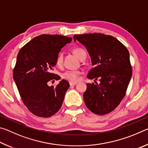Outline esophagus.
Wrapping results in <instances>:
<instances>
[{
  "label": "esophagus",
  "instance_id": "obj_1",
  "mask_svg": "<svg viewBox=\"0 0 148 148\" xmlns=\"http://www.w3.org/2000/svg\"><path fill=\"white\" fill-rule=\"evenodd\" d=\"M70 86H75V85L77 84V82H70Z\"/></svg>",
  "mask_w": 148,
  "mask_h": 148
}]
</instances>
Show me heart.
<instances>
[{"label": "heart", "mask_w": 148, "mask_h": 148, "mask_svg": "<svg viewBox=\"0 0 148 148\" xmlns=\"http://www.w3.org/2000/svg\"><path fill=\"white\" fill-rule=\"evenodd\" d=\"M84 50L80 48H76L73 50L74 53L76 55L77 57H78L79 59L80 56H81V54L82 52H83ZM62 61H63V56H62V53H59L58 56L57 57L56 59V64L57 66H61ZM81 74V72L79 71H75V70H70V71H65L63 74H62V76L64 79L69 80V81H71L72 82H75L78 80L79 75Z\"/></svg>", "instance_id": "obj_1"}]
</instances>
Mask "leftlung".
<instances>
[{
	"instance_id": "left-lung-1",
	"label": "left lung",
	"mask_w": 148,
	"mask_h": 148,
	"mask_svg": "<svg viewBox=\"0 0 148 148\" xmlns=\"http://www.w3.org/2000/svg\"><path fill=\"white\" fill-rule=\"evenodd\" d=\"M73 38L86 47L91 57L93 67L87 77L100 81L87 84L85 104L95 114H108L124 98L131 78L128 49L114 36L102 33L75 34Z\"/></svg>"
}]
</instances>
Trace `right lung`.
Listing matches in <instances>:
<instances>
[{"label":"right lung","instance_id":"obj_1","mask_svg":"<svg viewBox=\"0 0 148 148\" xmlns=\"http://www.w3.org/2000/svg\"><path fill=\"white\" fill-rule=\"evenodd\" d=\"M72 38L59 34H42L19 50L13 77L24 104L31 113L49 117L61 108L69 83L62 79L57 86L49 82L61 79L52 73L59 51Z\"/></svg>","mask_w":148,"mask_h":148}]
</instances>
